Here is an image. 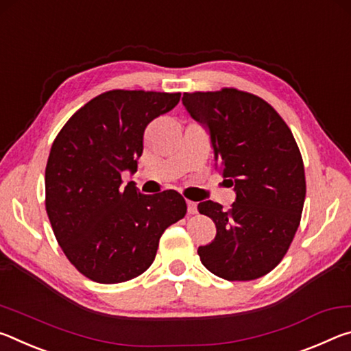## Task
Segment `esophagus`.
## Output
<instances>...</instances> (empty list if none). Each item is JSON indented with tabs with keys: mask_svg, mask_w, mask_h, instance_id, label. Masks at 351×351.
<instances>
[{
	"mask_svg": "<svg viewBox=\"0 0 351 351\" xmlns=\"http://www.w3.org/2000/svg\"><path fill=\"white\" fill-rule=\"evenodd\" d=\"M186 205H188V213L189 215H196L197 213V204L196 202H191V200H188Z\"/></svg>",
	"mask_w": 351,
	"mask_h": 351,
	"instance_id": "1",
	"label": "esophagus"
}]
</instances>
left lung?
<instances>
[{"label":"left lung","mask_w":351,"mask_h":351,"mask_svg":"<svg viewBox=\"0 0 351 351\" xmlns=\"http://www.w3.org/2000/svg\"><path fill=\"white\" fill-rule=\"evenodd\" d=\"M183 106L210 134L216 168L237 199L197 210L213 219L216 237L197 254L217 277L247 281L283 260L305 204V168L291 129L266 101L237 88L183 93Z\"/></svg>","instance_id":"1"}]
</instances>
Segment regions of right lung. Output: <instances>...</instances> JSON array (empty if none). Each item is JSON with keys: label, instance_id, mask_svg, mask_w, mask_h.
<instances>
[{"label": "right lung", "instance_id": "add662e5", "mask_svg": "<svg viewBox=\"0 0 351 351\" xmlns=\"http://www.w3.org/2000/svg\"><path fill=\"white\" fill-rule=\"evenodd\" d=\"M180 93L112 90L68 119L45 171L46 213L63 254L85 277L121 283L151 266L158 241L186 215L177 191L141 194L135 174L147 124L172 110Z\"/></svg>", "mask_w": 351, "mask_h": 351}]
</instances>
